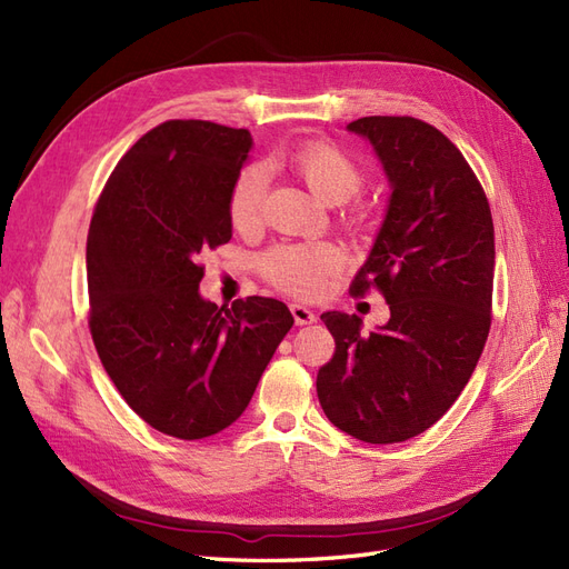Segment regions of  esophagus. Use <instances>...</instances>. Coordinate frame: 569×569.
Masks as SVG:
<instances>
[{
    "label": "esophagus",
    "instance_id": "34e87169",
    "mask_svg": "<svg viewBox=\"0 0 569 569\" xmlns=\"http://www.w3.org/2000/svg\"><path fill=\"white\" fill-rule=\"evenodd\" d=\"M289 311H291V316H295L297 325H311V322H316V313L311 311V308H306L301 303H291Z\"/></svg>",
    "mask_w": 569,
    "mask_h": 569
}]
</instances>
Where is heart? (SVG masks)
I'll return each instance as SVG.
<instances>
[{"instance_id": "b5f03b06", "label": "heart", "mask_w": 569, "mask_h": 569, "mask_svg": "<svg viewBox=\"0 0 569 569\" xmlns=\"http://www.w3.org/2000/svg\"><path fill=\"white\" fill-rule=\"evenodd\" d=\"M311 192L327 203H343L363 189L366 173L347 151L332 142H306L287 157ZM270 173L263 163H249L239 170L230 194L228 216L239 232L253 230L263 218V201L268 194ZM366 209L353 206L347 213L351 226H363ZM343 253L330 242L311 244H280L261 258L263 278L287 295L318 297L325 278L341 268Z\"/></svg>"}]
</instances>
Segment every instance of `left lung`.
Segmentation results:
<instances>
[{
	"label": "left lung",
	"mask_w": 569,
	"mask_h": 569,
	"mask_svg": "<svg viewBox=\"0 0 569 569\" xmlns=\"http://www.w3.org/2000/svg\"><path fill=\"white\" fill-rule=\"evenodd\" d=\"M380 157L391 184L382 230L351 282L375 287L389 322L360 335V318L322 313L335 356L318 370L327 420L368 443L422 435L472 377L491 327L493 220L460 149L410 116L349 123Z\"/></svg>",
	"instance_id": "1"
}]
</instances>
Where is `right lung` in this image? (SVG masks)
I'll list each match as a JSON object with an SVG mask.
<instances>
[{
	"label": "right lung",
	"mask_w": 569,
	"mask_h": 569,
	"mask_svg": "<svg viewBox=\"0 0 569 569\" xmlns=\"http://www.w3.org/2000/svg\"><path fill=\"white\" fill-rule=\"evenodd\" d=\"M244 128L166 120L118 161L88 234L90 332L126 403L176 439H203L249 406L295 325L278 299L203 301L201 256L232 237Z\"/></svg>",
	"instance_id": "1"
}]
</instances>
